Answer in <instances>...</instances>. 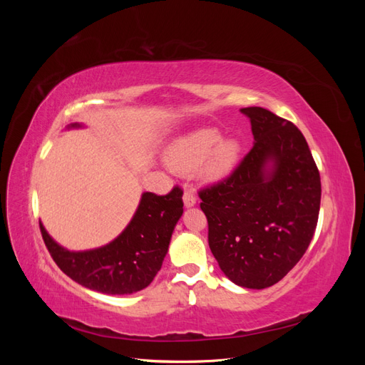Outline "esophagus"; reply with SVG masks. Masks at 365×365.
<instances>
[{
	"label": "esophagus",
	"mask_w": 365,
	"mask_h": 365,
	"mask_svg": "<svg viewBox=\"0 0 365 365\" xmlns=\"http://www.w3.org/2000/svg\"><path fill=\"white\" fill-rule=\"evenodd\" d=\"M182 200H184V205H185L187 208L193 207V205L196 204V195H195L193 189H185V190H184Z\"/></svg>",
	"instance_id": "obj_1"
}]
</instances>
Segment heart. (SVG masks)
<instances>
[{
  "label": "heart",
  "mask_w": 365,
  "mask_h": 365,
  "mask_svg": "<svg viewBox=\"0 0 365 365\" xmlns=\"http://www.w3.org/2000/svg\"><path fill=\"white\" fill-rule=\"evenodd\" d=\"M242 145L236 137H220L216 129H197L175 140L165 152V161L178 173L197 169L207 182H217L235 170Z\"/></svg>",
  "instance_id": "heart-1"
}]
</instances>
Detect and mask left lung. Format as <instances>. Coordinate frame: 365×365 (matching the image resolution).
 Masks as SVG:
<instances>
[{"instance_id": "8db88e82", "label": "left lung", "mask_w": 365, "mask_h": 365, "mask_svg": "<svg viewBox=\"0 0 365 365\" xmlns=\"http://www.w3.org/2000/svg\"><path fill=\"white\" fill-rule=\"evenodd\" d=\"M250 117L254 146L230 178L200 192L208 245L237 286L264 289L303 257L315 233L322 181L306 138L260 106Z\"/></svg>"}]
</instances>
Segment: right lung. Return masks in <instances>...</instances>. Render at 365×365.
I'll use <instances>...</instances> for the list:
<instances>
[{
  "label": "right lung",
  "mask_w": 365,
  "mask_h": 365,
  "mask_svg": "<svg viewBox=\"0 0 365 365\" xmlns=\"http://www.w3.org/2000/svg\"><path fill=\"white\" fill-rule=\"evenodd\" d=\"M74 128L83 125H68V129ZM182 212L178 187L165 196L145 192L126 228L109 244L86 251L63 248L42 222L39 227L53 260L70 279L97 292L126 295L145 289L161 269Z\"/></svg>",
  "instance_id": "add662e5"
}]
</instances>
